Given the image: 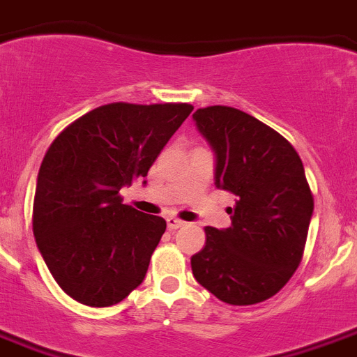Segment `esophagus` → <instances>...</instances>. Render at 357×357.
Returning <instances> with one entry per match:
<instances>
[{"instance_id": "esophagus-1", "label": "esophagus", "mask_w": 357, "mask_h": 357, "mask_svg": "<svg viewBox=\"0 0 357 357\" xmlns=\"http://www.w3.org/2000/svg\"><path fill=\"white\" fill-rule=\"evenodd\" d=\"M166 224H167V229L175 231V229H178V227H182V225H184L185 222L178 220V218H175V216H167Z\"/></svg>"}]
</instances>
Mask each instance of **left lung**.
I'll list each match as a JSON object with an SVG mask.
<instances>
[{
	"instance_id": "obj_1",
	"label": "left lung",
	"mask_w": 357,
	"mask_h": 357,
	"mask_svg": "<svg viewBox=\"0 0 357 357\" xmlns=\"http://www.w3.org/2000/svg\"><path fill=\"white\" fill-rule=\"evenodd\" d=\"M193 121L215 153V185L236 197L231 227H206L195 280L229 305L269 300L300 266L314 211L300 155L236 108H200Z\"/></svg>"
}]
</instances>
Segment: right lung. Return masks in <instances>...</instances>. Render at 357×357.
Listing matches in <instances>:
<instances>
[{
    "mask_svg": "<svg viewBox=\"0 0 357 357\" xmlns=\"http://www.w3.org/2000/svg\"><path fill=\"white\" fill-rule=\"evenodd\" d=\"M191 112V105L112 102L77 119L48 148L33 236L54 280L79 303L115 305L144 280L166 220L123 204L119 191L148 175Z\"/></svg>",
    "mask_w": 357,
    "mask_h": 357,
    "instance_id": "1",
    "label": "right lung"
}]
</instances>
